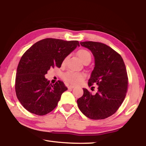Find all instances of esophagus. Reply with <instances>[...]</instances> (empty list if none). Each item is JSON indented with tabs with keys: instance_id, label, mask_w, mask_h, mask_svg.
I'll return each instance as SVG.
<instances>
[{
	"instance_id": "obj_1",
	"label": "esophagus",
	"mask_w": 146,
	"mask_h": 146,
	"mask_svg": "<svg viewBox=\"0 0 146 146\" xmlns=\"http://www.w3.org/2000/svg\"><path fill=\"white\" fill-rule=\"evenodd\" d=\"M68 89H73L74 88H75V86L70 85V86H68Z\"/></svg>"
}]
</instances>
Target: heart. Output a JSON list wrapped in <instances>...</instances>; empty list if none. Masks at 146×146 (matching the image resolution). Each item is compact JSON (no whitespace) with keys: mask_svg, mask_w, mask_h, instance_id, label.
I'll list each match as a JSON object with an SVG mask.
<instances>
[{"mask_svg":"<svg viewBox=\"0 0 146 146\" xmlns=\"http://www.w3.org/2000/svg\"><path fill=\"white\" fill-rule=\"evenodd\" d=\"M78 56L80 60L84 64L86 62H90L91 60V54L88 52V51L85 49H80L77 51ZM66 60L67 58H66L62 61V65L64 66L66 64ZM64 79L68 83L73 85H78L82 82V80L85 78V75L82 73H77V72H73V71H68L64 75Z\"/></svg>","mask_w":146,"mask_h":146,"instance_id":"b5f03b06","label":"heart"}]
</instances>
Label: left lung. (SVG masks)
Masks as SVG:
<instances>
[{"label": "left lung", "mask_w": 146, "mask_h": 146, "mask_svg": "<svg viewBox=\"0 0 146 146\" xmlns=\"http://www.w3.org/2000/svg\"><path fill=\"white\" fill-rule=\"evenodd\" d=\"M80 44L90 49L95 58L88 85L97 84L98 91L92 94L83 88L78 107L90 119H104L117 111L125 97L128 78L125 64L119 54L104 44L92 41Z\"/></svg>", "instance_id": "8db88e82"}]
</instances>
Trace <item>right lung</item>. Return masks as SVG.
Instances as JSON below:
<instances>
[{"mask_svg": "<svg viewBox=\"0 0 146 146\" xmlns=\"http://www.w3.org/2000/svg\"><path fill=\"white\" fill-rule=\"evenodd\" d=\"M77 46H80L77 40L45 38L24 53L17 67L15 91L19 102L29 112L44 115L56 108L68 88L59 80L50 84L45 75L50 68H60L62 61Z\"/></svg>", "mask_w": 146, "mask_h": 146, "instance_id": "right-lung-1", "label": "right lung"}]
</instances>
